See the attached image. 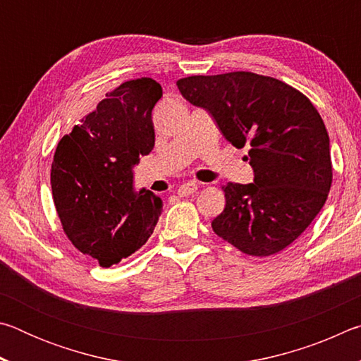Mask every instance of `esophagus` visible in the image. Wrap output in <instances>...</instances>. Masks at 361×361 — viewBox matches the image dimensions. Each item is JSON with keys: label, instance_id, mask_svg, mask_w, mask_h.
<instances>
[{"label": "esophagus", "instance_id": "esophagus-1", "mask_svg": "<svg viewBox=\"0 0 361 361\" xmlns=\"http://www.w3.org/2000/svg\"><path fill=\"white\" fill-rule=\"evenodd\" d=\"M197 191V185L194 181H188L183 183V185L178 188V195L180 197H185V195H191Z\"/></svg>", "mask_w": 361, "mask_h": 361}]
</instances>
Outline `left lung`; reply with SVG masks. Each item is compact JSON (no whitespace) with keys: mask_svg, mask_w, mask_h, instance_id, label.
Returning a JSON list of instances; mask_svg holds the SVG:
<instances>
[{"mask_svg":"<svg viewBox=\"0 0 361 361\" xmlns=\"http://www.w3.org/2000/svg\"><path fill=\"white\" fill-rule=\"evenodd\" d=\"M181 95L215 119L235 148L250 145L253 183H228L215 234L252 256H269L302 234L325 205L333 170L329 137L307 97L248 71L189 76Z\"/></svg>","mask_w":361,"mask_h":361,"instance_id":"1","label":"left lung"}]
</instances>
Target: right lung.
Here are the masks:
<instances>
[{"label": "right lung", "mask_w": 361, "mask_h": 361, "mask_svg": "<svg viewBox=\"0 0 361 361\" xmlns=\"http://www.w3.org/2000/svg\"><path fill=\"white\" fill-rule=\"evenodd\" d=\"M162 87L151 78L122 82L56 149L54 204L65 234L109 267L142 248L162 213V199L133 188V167L154 148L152 108Z\"/></svg>", "instance_id": "1"}]
</instances>
